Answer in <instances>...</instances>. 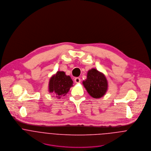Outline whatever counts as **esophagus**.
<instances>
[{
    "label": "esophagus",
    "instance_id": "34e87169",
    "mask_svg": "<svg viewBox=\"0 0 151 151\" xmlns=\"http://www.w3.org/2000/svg\"><path fill=\"white\" fill-rule=\"evenodd\" d=\"M74 81L76 83H80L81 82V79L79 77H76L74 79Z\"/></svg>",
    "mask_w": 151,
    "mask_h": 151
}]
</instances>
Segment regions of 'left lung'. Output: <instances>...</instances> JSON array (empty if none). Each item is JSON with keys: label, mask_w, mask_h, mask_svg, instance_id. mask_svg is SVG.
<instances>
[{"label": "left lung", "mask_w": 151, "mask_h": 151, "mask_svg": "<svg viewBox=\"0 0 151 151\" xmlns=\"http://www.w3.org/2000/svg\"><path fill=\"white\" fill-rule=\"evenodd\" d=\"M87 78L83 84L88 93L93 98H100L108 90V81L105 75L95 68L88 71Z\"/></svg>", "instance_id": "obj_1"}]
</instances>
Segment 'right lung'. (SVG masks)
<instances>
[{"label":"right lung","mask_w":151,"mask_h":151,"mask_svg":"<svg viewBox=\"0 0 151 151\" xmlns=\"http://www.w3.org/2000/svg\"><path fill=\"white\" fill-rule=\"evenodd\" d=\"M73 81L69 76H66L64 71H58L52 76L49 83V92H53L56 96L60 98L65 96L73 86Z\"/></svg>","instance_id":"right-lung-1"}]
</instances>
